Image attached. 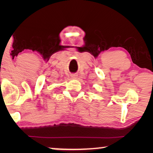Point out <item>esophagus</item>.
Listing matches in <instances>:
<instances>
[{
    "instance_id": "esophagus-1",
    "label": "esophagus",
    "mask_w": 153,
    "mask_h": 153,
    "mask_svg": "<svg viewBox=\"0 0 153 153\" xmlns=\"http://www.w3.org/2000/svg\"><path fill=\"white\" fill-rule=\"evenodd\" d=\"M71 77H72V79H76L77 78V75L75 74H73L71 75Z\"/></svg>"
}]
</instances>
